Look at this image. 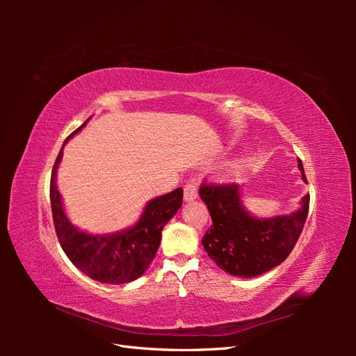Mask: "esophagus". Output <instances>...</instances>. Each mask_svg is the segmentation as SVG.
Masks as SVG:
<instances>
[{"instance_id": "obj_1", "label": "esophagus", "mask_w": 356, "mask_h": 356, "mask_svg": "<svg viewBox=\"0 0 356 356\" xmlns=\"http://www.w3.org/2000/svg\"><path fill=\"white\" fill-rule=\"evenodd\" d=\"M197 190H199V186H197V179L193 177L190 178L186 186H184V199L186 200H193L197 197Z\"/></svg>"}]
</instances>
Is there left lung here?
<instances>
[{"label": "left lung", "instance_id": "obj_1", "mask_svg": "<svg viewBox=\"0 0 356 356\" xmlns=\"http://www.w3.org/2000/svg\"><path fill=\"white\" fill-rule=\"evenodd\" d=\"M298 168L307 182L301 160ZM199 195L212 218L211 229L202 238L204 251L224 272L241 277L263 275L285 260L305 227L310 202L306 195L296 213L258 220L242 208L236 182L217 184L204 179Z\"/></svg>", "mask_w": 356, "mask_h": 356}]
</instances>
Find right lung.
Returning a JSON list of instances; mask_svg holds the SVG:
<instances>
[{"label": "right lung", "instance_id": "obj_1", "mask_svg": "<svg viewBox=\"0 0 356 356\" xmlns=\"http://www.w3.org/2000/svg\"><path fill=\"white\" fill-rule=\"evenodd\" d=\"M84 124L75 129L63 145ZM60 159L62 149L51 170L50 203L53 224L63 252L75 267L98 282L126 284L135 281L153 261L160 245L161 230L181 208L182 188L149 202L141 220L132 229L111 236H90L75 229L62 209L60 195L56 187V169Z\"/></svg>", "mask_w": 356, "mask_h": 356}]
</instances>
